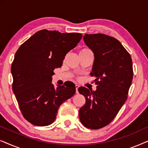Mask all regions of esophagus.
<instances>
[{"mask_svg":"<svg viewBox=\"0 0 148 148\" xmlns=\"http://www.w3.org/2000/svg\"><path fill=\"white\" fill-rule=\"evenodd\" d=\"M78 88H79V86H77V85H76L75 86V89H76V93L77 94L78 93Z\"/></svg>","mask_w":148,"mask_h":148,"instance_id":"1","label":"esophagus"}]
</instances>
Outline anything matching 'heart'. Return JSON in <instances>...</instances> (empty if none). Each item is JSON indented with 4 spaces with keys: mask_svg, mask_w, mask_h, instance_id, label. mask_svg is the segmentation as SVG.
<instances>
[{
    "mask_svg": "<svg viewBox=\"0 0 148 148\" xmlns=\"http://www.w3.org/2000/svg\"><path fill=\"white\" fill-rule=\"evenodd\" d=\"M91 52V51L89 49H88V48H82V49H81L79 50V55H82V54H86L87 52Z\"/></svg>",
    "mask_w": 148,
    "mask_h": 148,
    "instance_id": "1",
    "label": "heart"
}]
</instances>
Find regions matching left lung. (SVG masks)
<instances>
[{
  "mask_svg": "<svg viewBox=\"0 0 148 148\" xmlns=\"http://www.w3.org/2000/svg\"><path fill=\"white\" fill-rule=\"evenodd\" d=\"M84 40L94 54L90 75L96 77L97 88L96 91L78 88L86 98L79 115L84 126L98 129L112 122L127 100L133 79L132 59L121 42L112 36L86 34Z\"/></svg>",
  "mask_w": 148,
  "mask_h": 148,
  "instance_id": "1",
  "label": "left lung"
}]
</instances>
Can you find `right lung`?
Listing matches in <instances>:
<instances>
[{
  "mask_svg": "<svg viewBox=\"0 0 148 148\" xmlns=\"http://www.w3.org/2000/svg\"><path fill=\"white\" fill-rule=\"evenodd\" d=\"M82 38L79 33L40 30L23 43L11 65L12 88L25 119L36 126L55 120L58 109L75 93L73 84H52L54 70Z\"/></svg>",
  "mask_w": 148,
  "mask_h": 148,
  "instance_id": "add662e5",
  "label": "right lung"
}]
</instances>
